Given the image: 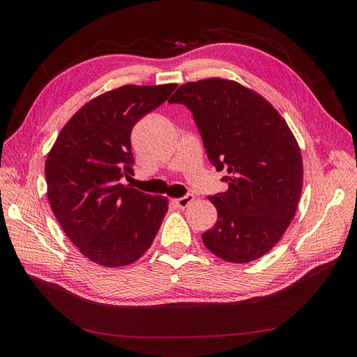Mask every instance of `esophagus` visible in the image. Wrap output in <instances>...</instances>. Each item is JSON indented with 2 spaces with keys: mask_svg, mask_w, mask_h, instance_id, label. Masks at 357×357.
<instances>
[{
  "mask_svg": "<svg viewBox=\"0 0 357 357\" xmlns=\"http://www.w3.org/2000/svg\"><path fill=\"white\" fill-rule=\"evenodd\" d=\"M193 198H195V197H193L192 193H188V195L181 197V198H177V199H174L172 202H174L178 208H186L188 205L193 201Z\"/></svg>",
  "mask_w": 357,
  "mask_h": 357,
  "instance_id": "esophagus-1",
  "label": "esophagus"
}]
</instances>
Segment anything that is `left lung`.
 I'll list each match as a JSON object with an SVG mask.
<instances>
[{
	"mask_svg": "<svg viewBox=\"0 0 357 357\" xmlns=\"http://www.w3.org/2000/svg\"><path fill=\"white\" fill-rule=\"evenodd\" d=\"M171 104L192 113L210 164L228 174L210 197L218 222L202 241L218 257L245 264L262 257L294 219L302 190V158L284 119L264 96L222 79L181 84Z\"/></svg>",
	"mask_w": 357,
	"mask_h": 357,
	"instance_id": "obj_1",
	"label": "left lung"
}]
</instances>
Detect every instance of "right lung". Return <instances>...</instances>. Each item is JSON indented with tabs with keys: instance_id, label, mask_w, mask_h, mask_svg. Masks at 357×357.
Instances as JSON below:
<instances>
[{
	"instance_id": "add662e5",
	"label": "right lung",
	"mask_w": 357,
	"mask_h": 357,
	"mask_svg": "<svg viewBox=\"0 0 357 357\" xmlns=\"http://www.w3.org/2000/svg\"><path fill=\"white\" fill-rule=\"evenodd\" d=\"M176 88L129 84L96 96L62 128L47 155L50 207L73 244L95 264L135 262L160 228L167 198L121 181L134 174L132 128Z\"/></svg>"
}]
</instances>
